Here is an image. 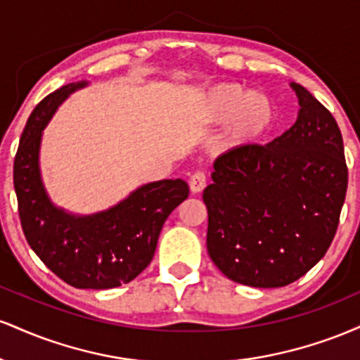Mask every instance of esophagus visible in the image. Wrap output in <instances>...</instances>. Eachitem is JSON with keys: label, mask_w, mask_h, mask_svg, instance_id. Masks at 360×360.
<instances>
[{"label": "esophagus", "mask_w": 360, "mask_h": 360, "mask_svg": "<svg viewBox=\"0 0 360 360\" xmlns=\"http://www.w3.org/2000/svg\"><path fill=\"white\" fill-rule=\"evenodd\" d=\"M206 186V174L203 171H196L194 174L191 176V179H189V189H191V193H201L205 189Z\"/></svg>", "instance_id": "34e87169"}]
</instances>
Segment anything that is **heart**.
I'll use <instances>...</instances> for the list:
<instances>
[{"label":"heart","mask_w":360,"mask_h":360,"mask_svg":"<svg viewBox=\"0 0 360 360\" xmlns=\"http://www.w3.org/2000/svg\"><path fill=\"white\" fill-rule=\"evenodd\" d=\"M276 117L272 98L264 91H249L237 82H221L205 94L200 120L206 125L229 122L230 146H247L269 130Z\"/></svg>","instance_id":"heart-1"}]
</instances>
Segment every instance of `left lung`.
Masks as SVG:
<instances>
[{"mask_svg": "<svg viewBox=\"0 0 360 360\" xmlns=\"http://www.w3.org/2000/svg\"><path fill=\"white\" fill-rule=\"evenodd\" d=\"M295 125L267 146L247 143L214 160L206 247L235 283L281 288L304 276L335 237L345 201L344 140L335 118L301 84Z\"/></svg>", "mask_w": 360, "mask_h": 360, "instance_id": "left-lung-1", "label": "left lung"}]
</instances>
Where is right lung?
<instances>
[{"label":"right lung","mask_w":360,"mask_h":360,"mask_svg":"<svg viewBox=\"0 0 360 360\" xmlns=\"http://www.w3.org/2000/svg\"><path fill=\"white\" fill-rule=\"evenodd\" d=\"M86 84L62 86L35 106L15 155L13 184L25 238L45 266L77 289H110L130 283L150 264L164 221L189 188L183 179L155 181L88 217L57 208L40 176L42 130L57 106Z\"/></svg>","instance_id":"obj_1"}]
</instances>
